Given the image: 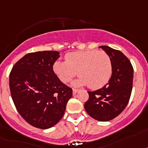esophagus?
Listing matches in <instances>:
<instances>
[{"label":"esophagus","mask_w":148,"mask_h":148,"mask_svg":"<svg viewBox=\"0 0 148 148\" xmlns=\"http://www.w3.org/2000/svg\"><path fill=\"white\" fill-rule=\"evenodd\" d=\"M78 92L77 89H73V94L75 95Z\"/></svg>","instance_id":"obj_1"}]
</instances>
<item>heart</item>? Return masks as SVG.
<instances>
[{
  "instance_id": "obj_1",
  "label": "heart",
  "mask_w": 148,
  "mask_h": 148,
  "mask_svg": "<svg viewBox=\"0 0 148 148\" xmlns=\"http://www.w3.org/2000/svg\"><path fill=\"white\" fill-rule=\"evenodd\" d=\"M53 71L62 83L67 84L76 74L80 77L74 86L87 85L92 90L105 86L112 75V62L105 51L97 50L73 51L65 55V62L57 61Z\"/></svg>"
}]
</instances>
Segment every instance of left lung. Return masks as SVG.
<instances>
[{
	"instance_id": "left-lung-1",
	"label": "left lung",
	"mask_w": 148,
	"mask_h": 148,
	"mask_svg": "<svg viewBox=\"0 0 148 148\" xmlns=\"http://www.w3.org/2000/svg\"><path fill=\"white\" fill-rule=\"evenodd\" d=\"M102 49L110 58L112 76L101 89L90 92L84 109L90 116L100 122L117 117L125 109L130 99L134 71L128 58L120 51L106 45Z\"/></svg>"
}]
</instances>
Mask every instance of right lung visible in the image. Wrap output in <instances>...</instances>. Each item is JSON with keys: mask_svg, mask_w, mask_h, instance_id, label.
<instances>
[{"mask_svg": "<svg viewBox=\"0 0 148 148\" xmlns=\"http://www.w3.org/2000/svg\"><path fill=\"white\" fill-rule=\"evenodd\" d=\"M56 51L29 53L20 58L10 74V90L20 116L41 129L53 127L63 117L72 89L53 71L60 57Z\"/></svg>", "mask_w": 148, "mask_h": 148, "instance_id": "add662e5", "label": "right lung"}]
</instances>
